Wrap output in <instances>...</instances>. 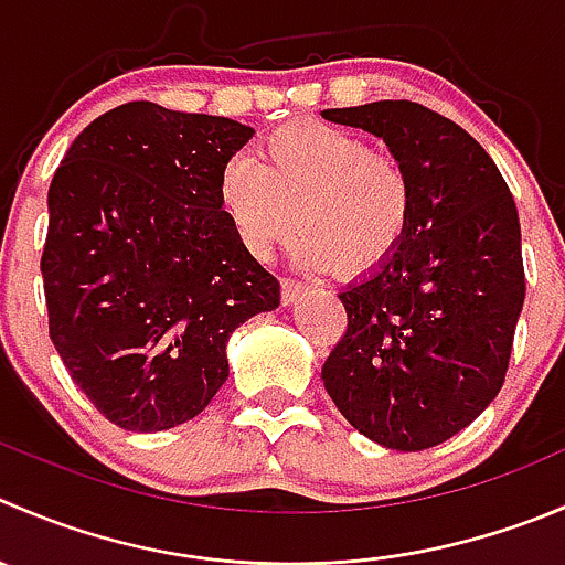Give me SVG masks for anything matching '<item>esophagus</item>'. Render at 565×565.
<instances>
[{
    "label": "esophagus",
    "instance_id": "1",
    "mask_svg": "<svg viewBox=\"0 0 565 565\" xmlns=\"http://www.w3.org/2000/svg\"><path fill=\"white\" fill-rule=\"evenodd\" d=\"M306 284L303 281H295V278H281V300L284 306H292L300 295L306 292Z\"/></svg>",
    "mask_w": 565,
    "mask_h": 565
}]
</instances>
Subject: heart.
Listing matches in <instances>:
<instances>
[{
	"label": "heart",
	"instance_id": "1",
	"mask_svg": "<svg viewBox=\"0 0 565 565\" xmlns=\"http://www.w3.org/2000/svg\"><path fill=\"white\" fill-rule=\"evenodd\" d=\"M217 201L245 254L265 259L298 226L292 256L306 267L359 276L403 243L414 182L397 157L331 124L273 131L256 157L223 166Z\"/></svg>",
	"mask_w": 565,
	"mask_h": 565
}]
</instances>
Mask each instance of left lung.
<instances>
[{
	"label": "left lung",
	"mask_w": 565,
	"mask_h": 565,
	"mask_svg": "<svg viewBox=\"0 0 565 565\" xmlns=\"http://www.w3.org/2000/svg\"><path fill=\"white\" fill-rule=\"evenodd\" d=\"M322 118L383 137L414 182L403 243L339 292L348 333L322 383L366 439L428 450L478 419L505 381L524 303L516 204L483 146L422 104L372 102Z\"/></svg>",
	"instance_id": "obj_1"
}]
</instances>
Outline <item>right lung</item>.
I'll return each mask as SVG.
<instances>
[{
    "label": "right lung",
    "instance_id": "1",
    "mask_svg": "<svg viewBox=\"0 0 565 565\" xmlns=\"http://www.w3.org/2000/svg\"><path fill=\"white\" fill-rule=\"evenodd\" d=\"M254 129L129 102L98 115L49 188V337L113 425L157 434L199 416L228 377V337L281 303L234 237L221 171Z\"/></svg>",
    "mask_w": 565,
    "mask_h": 565
}]
</instances>
